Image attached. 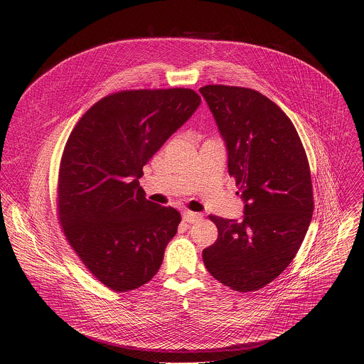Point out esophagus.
<instances>
[{
  "label": "esophagus",
  "instance_id": "esophagus-1",
  "mask_svg": "<svg viewBox=\"0 0 364 364\" xmlns=\"http://www.w3.org/2000/svg\"><path fill=\"white\" fill-rule=\"evenodd\" d=\"M201 215H198V213H194V212H184L183 213V219L187 222V223H194V222H198V220H201Z\"/></svg>",
  "mask_w": 364,
  "mask_h": 364
}]
</instances>
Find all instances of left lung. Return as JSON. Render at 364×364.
<instances>
[{
	"mask_svg": "<svg viewBox=\"0 0 364 364\" xmlns=\"http://www.w3.org/2000/svg\"><path fill=\"white\" fill-rule=\"evenodd\" d=\"M228 149V170L245 203L242 220L210 216L218 240L203 262L239 292L264 288L295 257L314 210L308 159L295 127L253 89L200 87Z\"/></svg>",
	"mask_w": 364,
	"mask_h": 364,
	"instance_id": "8db88e82",
	"label": "left lung"
}]
</instances>
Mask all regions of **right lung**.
Returning a JSON list of instances; mask_svg holds the SVG:
<instances>
[{
    "mask_svg": "<svg viewBox=\"0 0 364 364\" xmlns=\"http://www.w3.org/2000/svg\"><path fill=\"white\" fill-rule=\"evenodd\" d=\"M200 102L183 87L118 92L96 102L66 142L60 225L90 274L117 292L152 279L177 233L180 213L146 200L138 178Z\"/></svg>",
    "mask_w": 364,
    "mask_h": 364,
    "instance_id": "1",
    "label": "right lung"
}]
</instances>
